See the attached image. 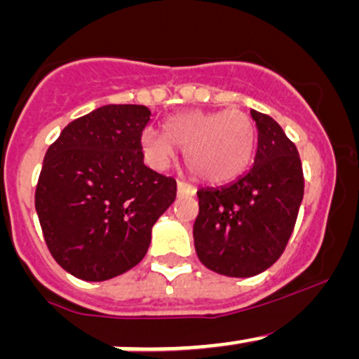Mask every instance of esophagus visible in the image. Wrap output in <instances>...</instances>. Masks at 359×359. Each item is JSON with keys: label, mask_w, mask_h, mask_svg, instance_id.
I'll list each match as a JSON object with an SVG mask.
<instances>
[{"label": "esophagus", "mask_w": 359, "mask_h": 359, "mask_svg": "<svg viewBox=\"0 0 359 359\" xmlns=\"http://www.w3.org/2000/svg\"><path fill=\"white\" fill-rule=\"evenodd\" d=\"M177 193L179 194H194V187H191L189 184L186 182H177Z\"/></svg>", "instance_id": "1"}]
</instances>
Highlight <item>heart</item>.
<instances>
[{"label": "heart", "mask_w": 359, "mask_h": 359, "mask_svg": "<svg viewBox=\"0 0 359 359\" xmlns=\"http://www.w3.org/2000/svg\"><path fill=\"white\" fill-rule=\"evenodd\" d=\"M146 159L165 168L175 146L184 149L187 170L203 182L233 180L248 166L255 147V126L241 111L177 114L166 123V133L147 126L140 137Z\"/></svg>", "instance_id": "obj_1"}]
</instances>
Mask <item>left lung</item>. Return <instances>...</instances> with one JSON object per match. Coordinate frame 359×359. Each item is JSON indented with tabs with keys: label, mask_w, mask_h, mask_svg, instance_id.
Here are the masks:
<instances>
[{
	"label": "left lung",
	"mask_w": 359,
	"mask_h": 359,
	"mask_svg": "<svg viewBox=\"0 0 359 359\" xmlns=\"http://www.w3.org/2000/svg\"><path fill=\"white\" fill-rule=\"evenodd\" d=\"M257 126L253 166L227 186L198 191L193 236L213 273L250 278L281 257L304 198L299 151L271 116L250 111Z\"/></svg>",
	"instance_id": "left-lung-1"
}]
</instances>
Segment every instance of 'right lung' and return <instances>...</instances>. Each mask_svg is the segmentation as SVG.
<instances>
[{"mask_svg":"<svg viewBox=\"0 0 359 359\" xmlns=\"http://www.w3.org/2000/svg\"><path fill=\"white\" fill-rule=\"evenodd\" d=\"M151 111L109 104L69 123L48 147L36 187L46 247L69 274L106 281L146 257L177 184L144 165Z\"/></svg>","mask_w":359,"mask_h":359,"instance_id":"right-lung-1","label":"right lung"}]
</instances>
